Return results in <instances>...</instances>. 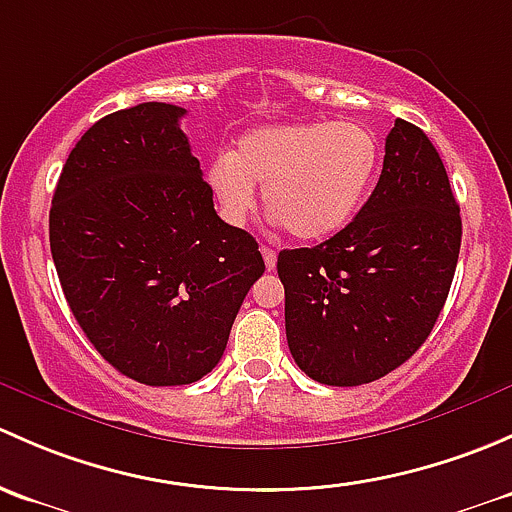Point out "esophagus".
Returning <instances> with one entry per match:
<instances>
[{
  "label": "esophagus",
  "mask_w": 512,
  "mask_h": 512,
  "mask_svg": "<svg viewBox=\"0 0 512 512\" xmlns=\"http://www.w3.org/2000/svg\"><path fill=\"white\" fill-rule=\"evenodd\" d=\"M261 256H263V263H266L268 271H273V268H276V251H273L271 246H261Z\"/></svg>",
  "instance_id": "34e87169"
}]
</instances>
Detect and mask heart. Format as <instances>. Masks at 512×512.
<instances>
[{
    "mask_svg": "<svg viewBox=\"0 0 512 512\" xmlns=\"http://www.w3.org/2000/svg\"><path fill=\"white\" fill-rule=\"evenodd\" d=\"M379 145L360 123H281L241 135L207 179L229 224H246L263 187L268 212L300 241H320L350 224L370 192Z\"/></svg>",
    "mask_w": 512,
    "mask_h": 512,
    "instance_id": "b5f03b06",
    "label": "heart"
}]
</instances>
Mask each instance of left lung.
<instances>
[{
  "label": "left lung",
  "instance_id": "8db88e82",
  "mask_svg": "<svg viewBox=\"0 0 512 512\" xmlns=\"http://www.w3.org/2000/svg\"><path fill=\"white\" fill-rule=\"evenodd\" d=\"M461 249L449 175L424 130L397 118L377 187L342 231L278 254L295 365L330 387L374 382L434 330Z\"/></svg>",
  "mask_w": 512,
  "mask_h": 512
}]
</instances>
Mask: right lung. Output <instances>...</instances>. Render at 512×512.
Wrapping results in <instances>:
<instances>
[{
  "label": "right lung",
  "mask_w": 512,
  "mask_h": 512,
  "mask_svg": "<svg viewBox=\"0 0 512 512\" xmlns=\"http://www.w3.org/2000/svg\"><path fill=\"white\" fill-rule=\"evenodd\" d=\"M184 115L140 103L100 118L68 155L49 214L73 318L103 360L150 387L212 372L266 271L254 236L214 212Z\"/></svg>",
  "instance_id": "add662e5"
}]
</instances>
